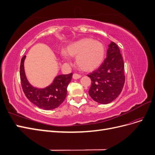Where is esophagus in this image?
<instances>
[{"mask_svg": "<svg viewBox=\"0 0 155 155\" xmlns=\"http://www.w3.org/2000/svg\"><path fill=\"white\" fill-rule=\"evenodd\" d=\"M81 77V75H79V74H73V76H72V78H73V79H79Z\"/></svg>", "mask_w": 155, "mask_h": 155, "instance_id": "esophagus-1", "label": "esophagus"}]
</instances>
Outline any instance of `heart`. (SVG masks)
Masks as SVG:
<instances>
[{"instance_id": "1", "label": "heart", "mask_w": 155, "mask_h": 155, "mask_svg": "<svg viewBox=\"0 0 155 155\" xmlns=\"http://www.w3.org/2000/svg\"><path fill=\"white\" fill-rule=\"evenodd\" d=\"M66 53L76 57V62L79 68L85 72H91L100 67L104 59L105 48L100 42L93 39L85 38L70 45ZM63 56L67 59V54Z\"/></svg>"}]
</instances>
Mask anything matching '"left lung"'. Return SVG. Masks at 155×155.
Returning <instances> with one entry per match:
<instances>
[{"instance_id":"left-lung-1","label":"left lung","mask_w":155,"mask_h":155,"mask_svg":"<svg viewBox=\"0 0 155 155\" xmlns=\"http://www.w3.org/2000/svg\"><path fill=\"white\" fill-rule=\"evenodd\" d=\"M107 53V58L100 67L87 75L92 81L89 95L101 104L114 100L125 83L124 63L118 46L111 42Z\"/></svg>"}]
</instances>
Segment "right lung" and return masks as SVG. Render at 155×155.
<instances>
[{"mask_svg":"<svg viewBox=\"0 0 155 155\" xmlns=\"http://www.w3.org/2000/svg\"><path fill=\"white\" fill-rule=\"evenodd\" d=\"M25 55L21 59L20 76L21 85L25 96L32 104L41 109L51 110L58 107L67 96V87L71 81L72 73L56 76L53 83L45 88H38L31 86L26 77L24 61Z\"/></svg>","mask_w":155,"mask_h":155,"instance_id":"right-lung-1","label":"right lung"}]
</instances>
